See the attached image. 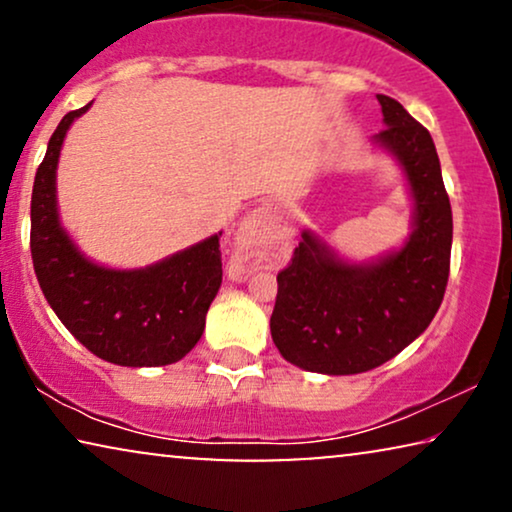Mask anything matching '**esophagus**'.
<instances>
[{"mask_svg": "<svg viewBox=\"0 0 512 512\" xmlns=\"http://www.w3.org/2000/svg\"><path fill=\"white\" fill-rule=\"evenodd\" d=\"M268 223H270V216H268V212H263V209H258V212L251 214L249 219L242 223L240 233H237V247H240L242 251H247L251 244H254L258 237L265 233Z\"/></svg>", "mask_w": 512, "mask_h": 512, "instance_id": "esophagus-1", "label": "esophagus"}]
</instances>
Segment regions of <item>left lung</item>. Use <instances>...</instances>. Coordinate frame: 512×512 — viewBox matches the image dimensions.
<instances>
[{"instance_id": "1", "label": "left lung", "mask_w": 512, "mask_h": 512, "mask_svg": "<svg viewBox=\"0 0 512 512\" xmlns=\"http://www.w3.org/2000/svg\"><path fill=\"white\" fill-rule=\"evenodd\" d=\"M377 142L401 160L415 198V233L398 254L349 265L310 233L277 275L270 333L293 366L354 375L382 366L426 331L450 277L452 207L429 130L394 97L377 95Z\"/></svg>"}]
</instances>
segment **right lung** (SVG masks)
<instances>
[{
	"label": "right lung",
	"instance_id": "obj_1",
	"mask_svg": "<svg viewBox=\"0 0 512 512\" xmlns=\"http://www.w3.org/2000/svg\"><path fill=\"white\" fill-rule=\"evenodd\" d=\"M55 128L32 188L30 249L39 286L67 331L116 366H167L191 352L221 286L219 235L146 270H107L83 258L58 223L55 167L69 125Z\"/></svg>",
	"mask_w": 512,
	"mask_h": 512
}]
</instances>
